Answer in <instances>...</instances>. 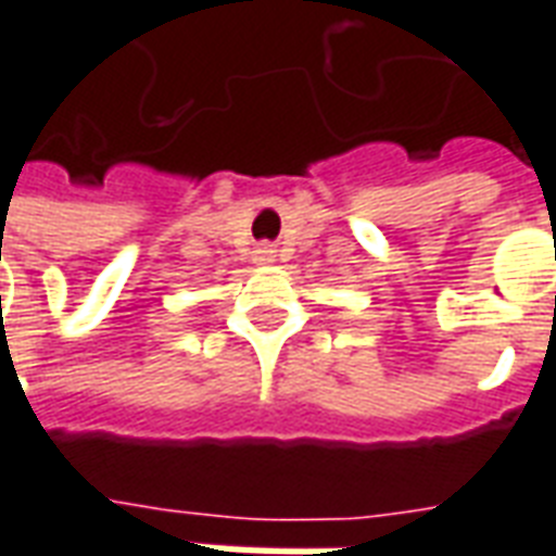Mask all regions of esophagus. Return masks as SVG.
Instances as JSON below:
<instances>
[{
    "label": "esophagus",
    "mask_w": 556,
    "mask_h": 556,
    "mask_svg": "<svg viewBox=\"0 0 556 556\" xmlns=\"http://www.w3.org/2000/svg\"><path fill=\"white\" fill-rule=\"evenodd\" d=\"M254 261H257V263H275V249H273V245H261V249L254 252Z\"/></svg>",
    "instance_id": "obj_1"
}]
</instances>
